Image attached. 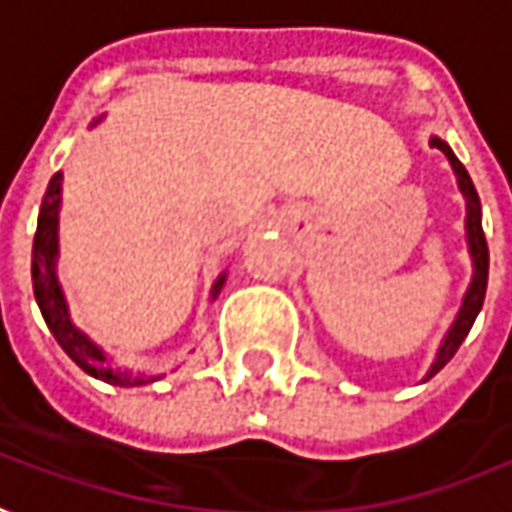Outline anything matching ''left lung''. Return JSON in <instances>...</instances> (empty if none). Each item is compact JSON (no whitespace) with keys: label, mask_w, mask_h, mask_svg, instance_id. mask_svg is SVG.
I'll return each instance as SVG.
<instances>
[{"label":"left lung","mask_w":512,"mask_h":512,"mask_svg":"<svg viewBox=\"0 0 512 512\" xmlns=\"http://www.w3.org/2000/svg\"><path fill=\"white\" fill-rule=\"evenodd\" d=\"M431 147L445 152V158L450 161V167L456 172V178H459V189H462V195H465L467 201V243H470V255H473V283H470V289L465 294V303H462V311H459V317H456V323L448 331V337H445V343L439 348V354H436V362L431 365V371H428V377L431 379L436 371H442L445 365L450 362V357L459 351V345L467 337V331L473 326V320H476V314L482 311V303H485V291H487V269H490V252H487V240H485V229H482V206H479V195H476V186L470 181V175H467V169L462 167V161L453 155L445 141H439V138H431Z\"/></svg>","instance_id":"1"}]
</instances>
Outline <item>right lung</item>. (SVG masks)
Masks as SVG:
<instances>
[{"label": "right lung", "instance_id": "1", "mask_svg": "<svg viewBox=\"0 0 512 512\" xmlns=\"http://www.w3.org/2000/svg\"><path fill=\"white\" fill-rule=\"evenodd\" d=\"M59 198H62V172H56L47 184L45 198H42V209H39V226H36V238H33V294L36 303L42 309L47 328L53 331L56 343L62 345L64 354L79 365L81 371H87L90 377L113 382V385H141V382H152V379L130 377L121 374L107 365V357L101 354V348L90 343L79 328H73L70 317H67V306H64L62 289L56 283V223H59ZM223 286V277L215 283L212 294H218Z\"/></svg>", "mask_w": 512, "mask_h": 512}]
</instances>
